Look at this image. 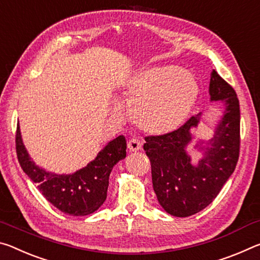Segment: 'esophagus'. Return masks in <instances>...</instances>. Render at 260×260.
<instances>
[{
    "mask_svg": "<svg viewBox=\"0 0 260 260\" xmlns=\"http://www.w3.org/2000/svg\"><path fill=\"white\" fill-rule=\"evenodd\" d=\"M140 147H142V143H140L138 139L133 138L127 142V148H129L131 152H137L140 150Z\"/></svg>",
    "mask_w": 260,
    "mask_h": 260,
    "instance_id": "34e87169",
    "label": "esophagus"
}]
</instances>
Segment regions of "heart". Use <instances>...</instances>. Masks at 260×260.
Segmentation results:
<instances>
[{
    "label": "heart",
    "mask_w": 260,
    "mask_h": 260,
    "mask_svg": "<svg viewBox=\"0 0 260 260\" xmlns=\"http://www.w3.org/2000/svg\"><path fill=\"white\" fill-rule=\"evenodd\" d=\"M198 95V84L190 72L180 67H156L133 76L124 87V98L130 106L134 124L150 135H166L180 127ZM115 117L122 108L115 104Z\"/></svg>",
    "instance_id": "heart-1"
}]
</instances>
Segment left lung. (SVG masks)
Returning a JSON list of instances; mask_svg holds the SVG:
<instances>
[{
	"instance_id": "left-lung-1",
	"label": "left lung",
	"mask_w": 260,
	"mask_h": 260,
	"mask_svg": "<svg viewBox=\"0 0 260 260\" xmlns=\"http://www.w3.org/2000/svg\"><path fill=\"white\" fill-rule=\"evenodd\" d=\"M211 101H220L224 110L210 140L198 139L194 150L203 158L192 164L188 152L192 131L202 113L173 133L145 138L144 150L150 158L153 189L158 202L170 215L185 218L198 213L214 201L235 170L240 154V102L236 92L218 72H211Z\"/></svg>"
}]
</instances>
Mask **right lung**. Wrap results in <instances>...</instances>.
Here are the masks:
<instances>
[{
    "label": "right lung",
    "mask_w": 260,
    "mask_h": 260,
    "mask_svg": "<svg viewBox=\"0 0 260 260\" xmlns=\"http://www.w3.org/2000/svg\"><path fill=\"white\" fill-rule=\"evenodd\" d=\"M17 158L24 173L53 206L63 213L84 216L95 212L107 198L109 175L118 161L126 156V140L118 136L98 153L86 167L72 174H55L39 167L25 147L19 124L16 135Z\"/></svg>",
    "instance_id": "right-lung-1"
}]
</instances>
